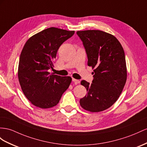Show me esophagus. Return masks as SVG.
<instances>
[{"label": "esophagus", "mask_w": 147, "mask_h": 147, "mask_svg": "<svg viewBox=\"0 0 147 147\" xmlns=\"http://www.w3.org/2000/svg\"><path fill=\"white\" fill-rule=\"evenodd\" d=\"M72 81H73V82H74V83L75 84H79V83H80V81L78 80H76V79H74V78H73Z\"/></svg>", "instance_id": "1"}]
</instances>
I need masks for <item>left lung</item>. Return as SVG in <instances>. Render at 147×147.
I'll return each mask as SVG.
<instances>
[{
    "label": "left lung",
    "mask_w": 147,
    "mask_h": 147,
    "mask_svg": "<svg viewBox=\"0 0 147 147\" xmlns=\"http://www.w3.org/2000/svg\"><path fill=\"white\" fill-rule=\"evenodd\" d=\"M88 56V65L94 69L91 84L82 80L87 90L80 99L84 109L91 112L103 111L118 99L127 80L125 53L116 38L100 30L78 31Z\"/></svg>",
    "instance_id": "1"
}]
</instances>
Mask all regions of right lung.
<instances>
[{
  "label": "right lung",
  "mask_w": 147,
  "mask_h": 147,
  "mask_svg": "<svg viewBox=\"0 0 147 147\" xmlns=\"http://www.w3.org/2000/svg\"><path fill=\"white\" fill-rule=\"evenodd\" d=\"M74 31L55 27L43 30L25 43L21 52L18 77L22 91L34 106L48 109L56 106L72 78L50 73L59 47Z\"/></svg>",
  "instance_id": "1"
}]
</instances>
